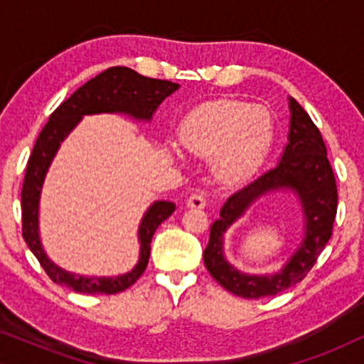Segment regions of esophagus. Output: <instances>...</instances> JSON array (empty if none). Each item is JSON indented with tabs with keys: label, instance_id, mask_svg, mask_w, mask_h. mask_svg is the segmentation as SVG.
I'll return each instance as SVG.
<instances>
[{
	"label": "esophagus",
	"instance_id": "34e87169",
	"mask_svg": "<svg viewBox=\"0 0 364 364\" xmlns=\"http://www.w3.org/2000/svg\"><path fill=\"white\" fill-rule=\"evenodd\" d=\"M207 205V198L202 193H192L191 197L187 198V207L191 208H203Z\"/></svg>",
	"mask_w": 364,
	"mask_h": 364
}]
</instances>
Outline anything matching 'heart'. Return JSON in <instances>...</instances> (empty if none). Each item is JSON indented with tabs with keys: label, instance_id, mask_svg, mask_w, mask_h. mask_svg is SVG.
I'll list each match as a JSON object with an SVG mask.
<instances>
[{
	"label": "heart",
	"instance_id": "1",
	"mask_svg": "<svg viewBox=\"0 0 364 364\" xmlns=\"http://www.w3.org/2000/svg\"><path fill=\"white\" fill-rule=\"evenodd\" d=\"M178 142L198 157H212L225 181L247 177L260 166L273 142V121L262 106L213 101L188 112L178 126Z\"/></svg>",
	"mask_w": 364,
	"mask_h": 364
}]
</instances>
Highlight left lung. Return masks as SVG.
<instances>
[{
  "instance_id": "left-lung-1",
  "label": "left lung",
  "mask_w": 364,
  "mask_h": 364,
  "mask_svg": "<svg viewBox=\"0 0 364 364\" xmlns=\"http://www.w3.org/2000/svg\"><path fill=\"white\" fill-rule=\"evenodd\" d=\"M290 112V136L280 162L227 198L220 208V218L212 223L208 245L203 250L208 273L225 290L242 298L258 300L295 287L315 265L333 233L338 191L325 141L320 129L293 97ZM278 188H290L301 198L307 225L306 238L282 272L267 277L245 276L223 258V233L262 193Z\"/></svg>"
}]
</instances>
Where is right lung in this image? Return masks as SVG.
Listing matches in <instances>:
<instances>
[{"instance_id": "right-lung-1", "label": "right lung", "mask_w": 364, "mask_h": 364, "mask_svg": "<svg viewBox=\"0 0 364 364\" xmlns=\"http://www.w3.org/2000/svg\"><path fill=\"white\" fill-rule=\"evenodd\" d=\"M177 89L178 84L176 82L146 77L134 69L114 66L82 84L77 91L71 94V97L59 104L56 111L49 116V121L39 132L31 156L28 159L21 191V218L24 242L28 243L29 250L34 253V257L38 258L44 272L54 283L68 287L73 291L87 293V295H99V293L114 295V293L124 291L134 285L146 270L149 255H151L154 232L176 210V205L172 202H156L144 215L141 227H139L141 257L132 272L114 278H86L61 270L44 253L38 233L39 193H41L44 176H46L54 154L59 149V144L81 121L82 116L99 112H124L136 119L149 121L159 104Z\"/></svg>"}]
</instances>
